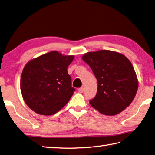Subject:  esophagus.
<instances>
[{"label": "esophagus", "mask_w": 155, "mask_h": 155, "mask_svg": "<svg viewBox=\"0 0 155 155\" xmlns=\"http://www.w3.org/2000/svg\"><path fill=\"white\" fill-rule=\"evenodd\" d=\"M78 91H79L80 93H83L84 91V88H83V87H81V88L78 89Z\"/></svg>", "instance_id": "obj_1"}]
</instances>
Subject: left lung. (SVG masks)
I'll use <instances>...</instances> for the list:
<instances>
[{
  "label": "left lung",
  "instance_id": "1",
  "mask_svg": "<svg viewBox=\"0 0 155 155\" xmlns=\"http://www.w3.org/2000/svg\"><path fill=\"white\" fill-rule=\"evenodd\" d=\"M83 60L97 81V91L91 106L104 115H116L128 107L136 96L138 81L131 61L121 53L109 50L88 52Z\"/></svg>",
  "mask_w": 155,
  "mask_h": 155
}]
</instances>
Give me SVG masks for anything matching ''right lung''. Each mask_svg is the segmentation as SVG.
I'll list each match as a JSON object with an SVG mask.
<instances>
[{
	"instance_id": "1",
	"label": "right lung",
	"mask_w": 155,
	"mask_h": 155,
	"mask_svg": "<svg viewBox=\"0 0 155 155\" xmlns=\"http://www.w3.org/2000/svg\"><path fill=\"white\" fill-rule=\"evenodd\" d=\"M74 55L53 51L30 60L21 73L20 89L24 102L36 113L52 115L65 106L75 91L68 74Z\"/></svg>"
}]
</instances>
